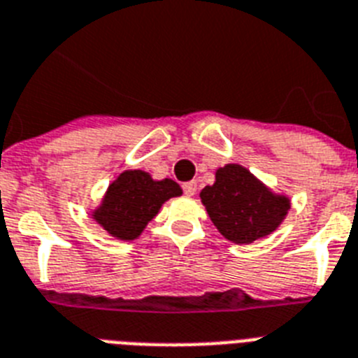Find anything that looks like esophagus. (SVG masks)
<instances>
[{
  "label": "esophagus",
  "mask_w": 358,
  "mask_h": 358,
  "mask_svg": "<svg viewBox=\"0 0 358 358\" xmlns=\"http://www.w3.org/2000/svg\"><path fill=\"white\" fill-rule=\"evenodd\" d=\"M184 193L187 196H194V193H196V182H187V184H184Z\"/></svg>",
  "instance_id": "esophagus-1"
}]
</instances>
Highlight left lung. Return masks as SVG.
Segmentation results:
<instances>
[{
	"instance_id": "obj_1",
	"label": "left lung",
	"mask_w": 358,
	"mask_h": 358,
	"mask_svg": "<svg viewBox=\"0 0 358 358\" xmlns=\"http://www.w3.org/2000/svg\"><path fill=\"white\" fill-rule=\"evenodd\" d=\"M200 200L215 228L235 245H250L275 231L290 209L287 194L274 193L239 164L215 171L213 185L200 191Z\"/></svg>"
}]
</instances>
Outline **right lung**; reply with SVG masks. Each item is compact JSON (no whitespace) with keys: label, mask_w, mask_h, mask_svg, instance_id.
Here are the masks:
<instances>
[{"label":"right lung","mask_w":358,"mask_h":358,"mask_svg":"<svg viewBox=\"0 0 358 358\" xmlns=\"http://www.w3.org/2000/svg\"><path fill=\"white\" fill-rule=\"evenodd\" d=\"M180 194L182 187L174 180H154L145 171L129 169L112 180L101 204L90 213L113 239L134 241L143 234L162 206Z\"/></svg>","instance_id":"1"}]
</instances>
